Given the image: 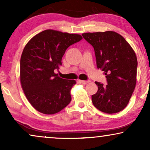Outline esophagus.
Returning <instances> with one entry per match:
<instances>
[{
  "label": "esophagus",
  "mask_w": 150,
  "mask_h": 150,
  "mask_svg": "<svg viewBox=\"0 0 150 150\" xmlns=\"http://www.w3.org/2000/svg\"><path fill=\"white\" fill-rule=\"evenodd\" d=\"M79 82L81 83H82V84H84V85H85V84L89 83V82H90V81H81V80H80Z\"/></svg>",
  "instance_id": "esophagus-1"
}]
</instances>
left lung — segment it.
<instances>
[{
    "instance_id": "left-lung-1",
    "label": "left lung",
    "mask_w": 150,
    "mask_h": 150,
    "mask_svg": "<svg viewBox=\"0 0 150 150\" xmlns=\"http://www.w3.org/2000/svg\"><path fill=\"white\" fill-rule=\"evenodd\" d=\"M83 38L93 47L98 69L104 71L107 85L96 82L98 89L91 96L95 107L116 113L128 105L137 83V59L130 45L114 31L86 33Z\"/></svg>"
}]
</instances>
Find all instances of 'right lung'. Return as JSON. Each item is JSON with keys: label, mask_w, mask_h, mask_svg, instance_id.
<instances>
[{"label": "right lung", "mask_w": 150, "mask_h": 150, "mask_svg": "<svg viewBox=\"0 0 150 150\" xmlns=\"http://www.w3.org/2000/svg\"><path fill=\"white\" fill-rule=\"evenodd\" d=\"M81 35L48 29L37 34L24 47L20 59V83L33 107L46 115L63 110L71 101L74 80L55 74L69 46L81 41Z\"/></svg>", "instance_id": "obj_1"}]
</instances>
